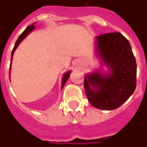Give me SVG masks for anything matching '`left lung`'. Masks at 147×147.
Segmentation results:
<instances>
[{
	"instance_id": "left-lung-1",
	"label": "left lung",
	"mask_w": 147,
	"mask_h": 147,
	"mask_svg": "<svg viewBox=\"0 0 147 147\" xmlns=\"http://www.w3.org/2000/svg\"><path fill=\"white\" fill-rule=\"evenodd\" d=\"M94 46L100 67L85 74L87 98L96 109H116L129 98L136 88L137 64L131 46L117 32L96 36Z\"/></svg>"
}]
</instances>
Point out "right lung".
<instances>
[{"mask_svg": "<svg viewBox=\"0 0 147 147\" xmlns=\"http://www.w3.org/2000/svg\"><path fill=\"white\" fill-rule=\"evenodd\" d=\"M36 22H34V23L30 25V26H29L26 27V29L22 32V34H21V35L19 36V38L17 40V42H15L14 47H13V51H12V54H11V61H10V67H9V70H11V65H12V60H13V54H14L15 51H16V49L18 48V47L19 46V44L23 41L27 35H29L30 33H31L33 30H34V29H35V25ZM71 72V71H66L65 73L63 74V78H62V81H61V90H62V88H63V86L65 85L66 82L67 81V80L69 79L70 77V74ZM9 76H10V71H9ZM10 78V77H9Z\"/></svg>", "mask_w": 147, "mask_h": 147, "instance_id": "add662e5", "label": "right lung"}]
</instances>
